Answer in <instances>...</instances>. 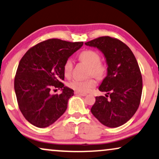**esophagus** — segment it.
<instances>
[{"mask_svg": "<svg viewBox=\"0 0 159 159\" xmlns=\"http://www.w3.org/2000/svg\"><path fill=\"white\" fill-rule=\"evenodd\" d=\"M74 93H75V94H76V95H79V96H82V97H85L86 95V93H80V92H77V91H75L74 92Z\"/></svg>", "mask_w": 159, "mask_h": 159, "instance_id": "34e87169", "label": "esophagus"}]
</instances>
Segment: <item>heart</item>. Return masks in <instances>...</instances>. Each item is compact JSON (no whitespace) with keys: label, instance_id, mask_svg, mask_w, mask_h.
Returning a JSON list of instances; mask_svg holds the SVG:
<instances>
[{"label":"heart","instance_id":"1","mask_svg":"<svg viewBox=\"0 0 159 159\" xmlns=\"http://www.w3.org/2000/svg\"><path fill=\"white\" fill-rule=\"evenodd\" d=\"M80 60L90 66L89 74L97 78H102L106 73V67L102 64L101 57L97 52L93 50H85L80 54ZM73 69V60L68 58L65 62L63 72L66 76H70ZM96 81L93 79L82 80L74 79L68 83V86L74 91L80 93H88L95 87Z\"/></svg>","mask_w":159,"mask_h":159}]
</instances>
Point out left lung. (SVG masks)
Segmentation results:
<instances>
[{
  "label": "left lung",
  "instance_id": "8db88e82",
  "mask_svg": "<svg viewBox=\"0 0 159 159\" xmlns=\"http://www.w3.org/2000/svg\"><path fill=\"white\" fill-rule=\"evenodd\" d=\"M85 44L100 51L107 66V75L99 87L106 94L96 97L92 114L105 126H121L139 106L142 77L136 59L127 45L111 37H100Z\"/></svg>",
  "mask_w": 159,
  "mask_h": 159
}]
</instances>
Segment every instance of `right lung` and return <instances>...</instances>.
<instances>
[{
  "mask_svg": "<svg viewBox=\"0 0 159 159\" xmlns=\"http://www.w3.org/2000/svg\"><path fill=\"white\" fill-rule=\"evenodd\" d=\"M83 42L70 43L49 39L28 50L19 62L15 78V91L19 108L34 126L46 127L65 113L74 91L64 86L63 66ZM53 87L61 89L52 95Z\"/></svg>",
  "mask_w": 159,
  "mask_h": 159,
  "instance_id": "1",
  "label": "right lung"
}]
</instances>
